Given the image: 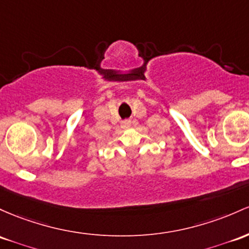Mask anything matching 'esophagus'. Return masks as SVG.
Returning <instances> with one entry per match:
<instances>
[{
    "instance_id": "obj_1",
    "label": "esophagus",
    "mask_w": 249,
    "mask_h": 249,
    "mask_svg": "<svg viewBox=\"0 0 249 249\" xmlns=\"http://www.w3.org/2000/svg\"><path fill=\"white\" fill-rule=\"evenodd\" d=\"M130 126H131V120H129V119L124 120V122L122 123V127H123V129H129Z\"/></svg>"
}]
</instances>
